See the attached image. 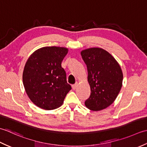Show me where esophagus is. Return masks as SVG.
<instances>
[{"label": "esophagus", "mask_w": 147, "mask_h": 147, "mask_svg": "<svg viewBox=\"0 0 147 147\" xmlns=\"http://www.w3.org/2000/svg\"><path fill=\"white\" fill-rule=\"evenodd\" d=\"M77 86H78V84L77 83H76V84H75L72 85V86H71V87H72V89H74V90H75V89H77Z\"/></svg>", "instance_id": "34e87169"}]
</instances>
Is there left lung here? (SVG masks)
Listing matches in <instances>:
<instances>
[{"mask_svg": "<svg viewBox=\"0 0 147 147\" xmlns=\"http://www.w3.org/2000/svg\"><path fill=\"white\" fill-rule=\"evenodd\" d=\"M88 68L91 95L85 105L92 111H100L113 103L122 86L123 74L119 63L102 48L91 47L80 52Z\"/></svg>", "mask_w": 147, "mask_h": 147, "instance_id": "8db88e82", "label": "left lung"}]
</instances>
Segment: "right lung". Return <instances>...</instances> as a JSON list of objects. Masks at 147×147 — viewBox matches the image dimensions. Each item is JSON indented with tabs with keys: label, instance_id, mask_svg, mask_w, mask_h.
Instances as JSON below:
<instances>
[{
	"label": "right lung",
	"instance_id": "1",
	"mask_svg": "<svg viewBox=\"0 0 147 147\" xmlns=\"http://www.w3.org/2000/svg\"><path fill=\"white\" fill-rule=\"evenodd\" d=\"M68 49L47 46L33 53L23 72L25 91L33 103L42 109L51 110L60 107L71 90L61 62Z\"/></svg>",
	"mask_w": 147,
	"mask_h": 147
}]
</instances>
